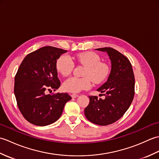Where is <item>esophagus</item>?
<instances>
[{
  "label": "esophagus",
  "mask_w": 159,
  "mask_h": 159,
  "mask_svg": "<svg viewBox=\"0 0 159 159\" xmlns=\"http://www.w3.org/2000/svg\"><path fill=\"white\" fill-rule=\"evenodd\" d=\"M71 96H72V98H77L78 96H79V95H78V94H72V95H71Z\"/></svg>",
  "instance_id": "obj_1"
}]
</instances>
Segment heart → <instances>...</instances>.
<instances>
[{"instance_id": "obj_1", "label": "heart", "mask_w": 159, "mask_h": 159, "mask_svg": "<svg viewBox=\"0 0 159 159\" xmlns=\"http://www.w3.org/2000/svg\"><path fill=\"white\" fill-rule=\"evenodd\" d=\"M76 60L86 66L83 73L85 77H70L63 83L64 91L70 93H79L83 90L90 89L92 80L96 83L102 82L109 74V67L106 63L100 62V57L92 52H82L77 55ZM74 61L67 55L60 56L56 62V68L62 76H67L72 72L74 68Z\"/></svg>"}]
</instances>
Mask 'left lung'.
I'll list each match as a JSON object with an SVG mask.
<instances>
[{
    "label": "left lung",
    "mask_w": 159,
    "mask_h": 159,
    "mask_svg": "<svg viewBox=\"0 0 159 159\" xmlns=\"http://www.w3.org/2000/svg\"><path fill=\"white\" fill-rule=\"evenodd\" d=\"M96 50L107 53L111 70L107 81L97 89L106 92L105 99L89 96L85 116L91 122L107 126L120 119L130 106L134 95V76L130 61L122 54L110 47Z\"/></svg>",
    "instance_id": "8db88e82"
}]
</instances>
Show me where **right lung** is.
I'll use <instances>...</instances> for the list:
<instances>
[{
  "instance_id": "add662e5",
  "label": "right lung",
  "mask_w": 159,
  "mask_h": 159,
  "mask_svg": "<svg viewBox=\"0 0 159 159\" xmlns=\"http://www.w3.org/2000/svg\"><path fill=\"white\" fill-rule=\"evenodd\" d=\"M67 50L44 46L28 54L20 64L16 76L14 94L18 109L29 122L44 126L59 119L67 101V93L46 94L61 85L56 62Z\"/></svg>"
}]
</instances>
